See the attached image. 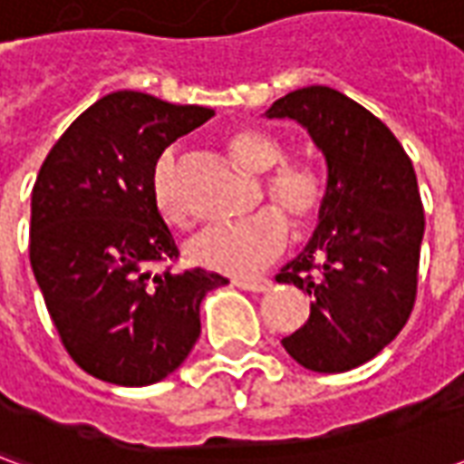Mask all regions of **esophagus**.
<instances>
[{
	"label": "esophagus",
	"instance_id": "1",
	"mask_svg": "<svg viewBox=\"0 0 464 464\" xmlns=\"http://www.w3.org/2000/svg\"><path fill=\"white\" fill-rule=\"evenodd\" d=\"M233 285H238L243 291H251V293H268L271 291L273 283L268 278H236Z\"/></svg>",
	"mask_w": 464,
	"mask_h": 464
}]
</instances>
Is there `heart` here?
<instances>
[{
  "label": "heart",
  "instance_id": "b5f03b06",
  "mask_svg": "<svg viewBox=\"0 0 464 464\" xmlns=\"http://www.w3.org/2000/svg\"><path fill=\"white\" fill-rule=\"evenodd\" d=\"M226 149L243 171L265 173L263 198L276 208H263L251 218L231 226L203 228L186 243L188 261L208 271L243 273L258 271L278 258L288 243V224L298 236L311 233L325 208V181L308 161H283L285 151L271 133L241 126L226 136ZM151 198L163 221L171 226L188 223V208L179 191V171L171 153H163L151 173Z\"/></svg>",
  "mask_w": 464,
  "mask_h": 464
}]
</instances>
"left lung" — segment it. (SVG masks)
I'll return each instance as SVG.
<instances>
[{
	"mask_svg": "<svg viewBox=\"0 0 464 464\" xmlns=\"http://www.w3.org/2000/svg\"><path fill=\"white\" fill-rule=\"evenodd\" d=\"M266 116L303 123L328 161L321 226L276 276L313 298L281 343L303 368L345 372L375 358L415 305L425 233L415 169L378 116L331 86L295 89Z\"/></svg>",
	"mask_w": 464,
	"mask_h": 464,
	"instance_id": "left-lung-1",
	"label": "left lung"
}]
</instances>
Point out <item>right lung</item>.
I'll return each instance as SVG.
<instances>
[{
	"label": "right lung",
	"instance_id": "1",
	"mask_svg": "<svg viewBox=\"0 0 464 464\" xmlns=\"http://www.w3.org/2000/svg\"><path fill=\"white\" fill-rule=\"evenodd\" d=\"M213 109L116 92L79 116L42 163L32 191L29 261L62 345L76 365L141 388L181 365L201 335L203 268L156 274L179 248L151 198L166 146Z\"/></svg>",
	"mask_w": 464,
	"mask_h": 464
}]
</instances>
